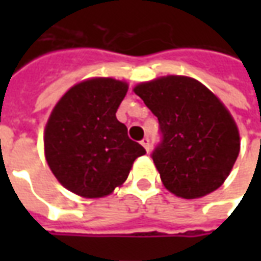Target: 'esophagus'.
Returning <instances> with one entry per match:
<instances>
[{
  "instance_id": "1",
  "label": "esophagus",
  "mask_w": 261,
  "mask_h": 261,
  "mask_svg": "<svg viewBox=\"0 0 261 261\" xmlns=\"http://www.w3.org/2000/svg\"><path fill=\"white\" fill-rule=\"evenodd\" d=\"M141 145L145 148V151H147V152L149 151V140H148L147 137H145V138H144V140L141 141Z\"/></svg>"
}]
</instances>
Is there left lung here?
<instances>
[{
	"label": "left lung",
	"mask_w": 261,
	"mask_h": 261,
	"mask_svg": "<svg viewBox=\"0 0 261 261\" xmlns=\"http://www.w3.org/2000/svg\"><path fill=\"white\" fill-rule=\"evenodd\" d=\"M133 91L159 120L164 141L152 159L166 190L193 200L222 186L241 151V136L219 97L185 75L159 76Z\"/></svg>",
	"instance_id": "1"
}]
</instances>
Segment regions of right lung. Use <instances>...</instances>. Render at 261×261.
Returning <instances> with one entry per match:
<instances>
[{
	"label": "right lung",
	"mask_w": 261,
	"mask_h": 261,
	"mask_svg": "<svg viewBox=\"0 0 261 261\" xmlns=\"http://www.w3.org/2000/svg\"><path fill=\"white\" fill-rule=\"evenodd\" d=\"M125 81L95 76L71 86L48 116L44 156L63 186L84 198H102L128 177L145 149L131 141L116 112Z\"/></svg>",
	"instance_id": "1"
}]
</instances>
